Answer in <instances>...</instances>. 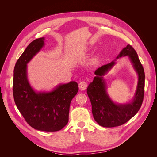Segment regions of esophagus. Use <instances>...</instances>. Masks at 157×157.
<instances>
[{
	"instance_id": "esophagus-1",
	"label": "esophagus",
	"mask_w": 157,
	"mask_h": 157,
	"mask_svg": "<svg viewBox=\"0 0 157 157\" xmlns=\"http://www.w3.org/2000/svg\"><path fill=\"white\" fill-rule=\"evenodd\" d=\"M87 83L86 81H81L79 84H78V86H79V89L81 90H86L87 88Z\"/></svg>"
}]
</instances>
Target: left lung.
<instances>
[{"mask_svg": "<svg viewBox=\"0 0 157 157\" xmlns=\"http://www.w3.org/2000/svg\"><path fill=\"white\" fill-rule=\"evenodd\" d=\"M128 56L138 76L137 88L133 99L126 103L114 102L107 92V85L103 76L115 65V60L99 67L95 71L96 77L87 88V94L92 104V112L95 121L106 128L124 124L138 112L144 96L145 73L136 50L130 44L123 48L117 57Z\"/></svg>", "mask_w": 157, "mask_h": 157, "instance_id": "1", "label": "left lung"}]
</instances>
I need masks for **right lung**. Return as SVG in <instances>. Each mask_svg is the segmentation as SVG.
Wrapping results in <instances>:
<instances>
[{"instance_id": "add662e5", "label": "right lung", "mask_w": 157, "mask_h": 157, "mask_svg": "<svg viewBox=\"0 0 157 157\" xmlns=\"http://www.w3.org/2000/svg\"><path fill=\"white\" fill-rule=\"evenodd\" d=\"M44 37L31 42L23 52L13 70L14 101L32 128L44 132L62 129L69 121V107L78 91L75 81L61 84L50 92H36L27 77V63L44 45Z\"/></svg>"}]
</instances>
